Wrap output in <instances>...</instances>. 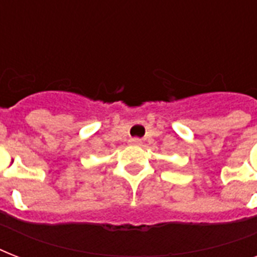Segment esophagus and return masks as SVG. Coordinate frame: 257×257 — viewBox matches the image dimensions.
<instances>
[{"label":"esophagus","instance_id":"34e87169","mask_svg":"<svg viewBox=\"0 0 257 257\" xmlns=\"http://www.w3.org/2000/svg\"><path fill=\"white\" fill-rule=\"evenodd\" d=\"M141 143H143V141L140 140V139H137V137H135V139H131V140H129V144L131 145H141Z\"/></svg>","mask_w":257,"mask_h":257}]
</instances>
